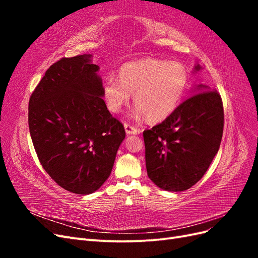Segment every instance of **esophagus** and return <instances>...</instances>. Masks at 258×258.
Returning <instances> with one entry per match:
<instances>
[{"mask_svg": "<svg viewBox=\"0 0 258 258\" xmlns=\"http://www.w3.org/2000/svg\"><path fill=\"white\" fill-rule=\"evenodd\" d=\"M123 126H124V130H126V132H127V135H137L141 132V130L138 129L135 126H132V124H130L128 122H124Z\"/></svg>", "mask_w": 258, "mask_h": 258, "instance_id": "esophagus-1", "label": "esophagus"}]
</instances>
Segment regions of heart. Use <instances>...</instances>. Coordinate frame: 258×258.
<instances>
[{
  "instance_id": "obj_1",
  "label": "heart",
  "mask_w": 258,
  "mask_h": 258,
  "mask_svg": "<svg viewBox=\"0 0 258 258\" xmlns=\"http://www.w3.org/2000/svg\"><path fill=\"white\" fill-rule=\"evenodd\" d=\"M187 86L188 73L183 64L148 58L123 64L119 77L107 76L103 92L112 112H118L135 93V115L158 121L175 110Z\"/></svg>"
}]
</instances>
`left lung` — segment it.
<instances>
[{
  "label": "left lung",
  "mask_w": 258,
  "mask_h": 258,
  "mask_svg": "<svg viewBox=\"0 0 258 258\" xmlns=\"http://www.w3.org/2000/svg\"><path fill=\"white\" fill-rule=\"evenodd\" d=\"M199 64L195 71H199ZM162 122L144 130L147 175L161 189L183 191L205 175L220 148L224 129L222 98L199 85Z\"/></svg>",
  "instance_id": "8db88e82"
}]
</instances>
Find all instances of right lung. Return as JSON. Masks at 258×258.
I'll use <instances>...</instances> for the list:
<instances>
[{
  "label": "right lung",
  "mask_w": 258,
  "mask_h": 258,
  "mask_svg": "<svg viewBox=\"0 0 258 258\" xmlns=\"http://www.w3.org/2000/svg\"><path fill=\"white\" fill-rule=\"evenodd\" d=\"M91 54L62 58L49 67L29 101V129L38 160L62 188L98 190L110 176L126 137L102 97Z\"/></svg>",
  "instance_id": "1"
}]
</instances>
